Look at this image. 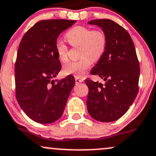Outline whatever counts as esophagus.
Segmentation results:
<instances>
[{"label": "esophagus", "mask_w": 156, "mask_h": 156, "mask_svg": "<svg viewBox=\"0 0 156 156\" xmlns=\"http://www.w3.org/2000/svg\"><path fill=\"white\" fill-rule=\"evenodd\" d=\"M75 81H76V84H79L80 83V82H83V80H82V79H80V77H78V76H75Z\"/></svg>", "instance_id": "obj_1"}]
</instances>
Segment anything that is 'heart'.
Segmentation results:
<instances>
[{
	"mask_svg": "<svg viewBox=\"0 0 156 156\" xmlns=\"http://www.w3.org/2000/svg\"><path fill=\"white\" fill-rule=\"evenodd\" d=\"M68 43L73 47H80V57L76 61H70L63 66L65 74L75 76H84L93 61H98L104 55L107 46V37L102 30H92L84 26H76L65 34ZM55 52L59 60H68V48L63 42L55 43Z\"/></svg>",
	"mask_w": 156,
	"mask_h": 156,
	"instance_id": "1",
	"label": "heart"
}]
</instances>
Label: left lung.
<instances>
[{"instance_id": "obj_1", "label": "left lung", "mask_w": 156, "mask_h": 156, "mask_svg": "<svg viewBox=\"0 0 156 156\" xmlns=\"http://www.w3.org/2000/svg\"><path fill=\"white\" fill-rule=\"evenodd\" d=\"M89 24L100 27L106 35L104 55L91 70L105 82L86 80L89 88L87 107L90 116L101 122L121 118L138 93L140 64L133 41L124 27L107 19H95Z\"/></svg>"}]
</instances>
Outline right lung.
Returning a JSON list of instances; mask_svg holds the SVG:
<instances>
[{
    "label": "right lung",
    "mask_w": 156,
    "mask_h": 156,
    "mask_svg": "<svg viewBox=\"0 0 156 156\" xmlns=\"http://www.w3.org/2000/svg\"><path fill=\"white\" fill-rule=\"evenodd\" d=\"M75 20L40 21L23 36L16 63V97L21 108L34 122L51 124L63 115L75 84L69 75L55 83L61 62L55 52L57 38Z\"/></svg>",
    "instance_id": "right-lung-1"
}]
</instances>
